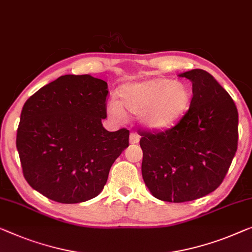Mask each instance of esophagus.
<instances>
[{"label":"esophagus","instance_id":"1","mask_svg":"<svg viewBox=\"0 0 252 252\" xmlns=\"http://www.w3.org/2000/svg\"><path fill=\"white\" fill-rule=\"evenodd\" d=\"M130 142L131 144H138L139 142V136L137 133L131 132L130 133Z\"/></svg>","mask_w":252,"mask_h":252}]
</instances>
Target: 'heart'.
<instances>
[{
    "instance_id": "obj_1",
    "label": "heart",
    "mask_w": 252,
    "mask_h": 252,
    "mask_svg": "<svg viewBox=\"0 0 252 252\" xmlns=\"http://www.w3.org/2000/svg\"><path fill=\"white\" fill-rule=\"evenodd\" d=\"M120 98L108 104L115 118H125V110L141 113L146 126L164 130L176 125L190 106L191 94L181 82L164 77H155L125 85L120 89Z\"/></svg>"
}]
</instances>
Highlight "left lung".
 <instances>
[{
    "label": "left lung",
    "instance_id": "8db88e82",
    "mask_svg": "<svg viewBox=\"0 0 252 252\" xmlns=\"http://www.w3.org/2000/svg\"><path fill=\"white\" fill-rule=\"evenodd\" d=\"M192 82L189 110L171 129L139 131L141 173L155 198L185 202L220 186L238 149V110L212 74H180Z\"/></svg>",
    "mask_w": 252,
    "mask_h": 252
}]
</instances>
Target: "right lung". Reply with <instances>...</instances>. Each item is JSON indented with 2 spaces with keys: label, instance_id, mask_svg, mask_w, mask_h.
I'll use <instances>...</instances> for the list:
<instances>
[{
  "label": "right lung",
  "instance_id": "add662e5",
  "mask_svg": "<svg viewBox=\"0 0 252 252\" xmlns=\"http://www.w3.org/2000/svg\"><path fill=\"white\" fill-rule=\"evenodd\" d=\"M107 95L102 79L65 74L27 99L17 149L32 189L61 204L87 201L100 193L130 134L126 127L104 129Z\"/></svg>",
  "mask_w": 252,
  "mask_h": 252
}]
</instances>
